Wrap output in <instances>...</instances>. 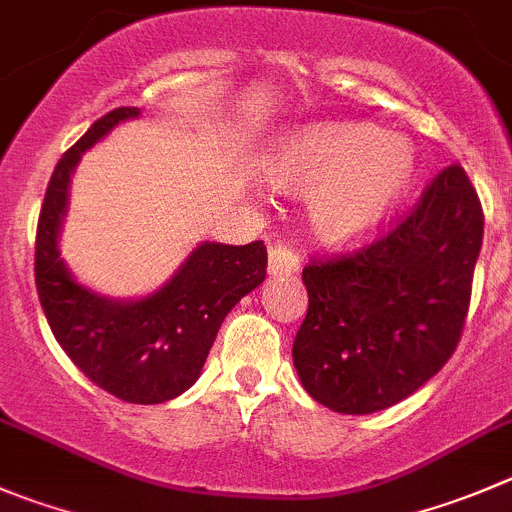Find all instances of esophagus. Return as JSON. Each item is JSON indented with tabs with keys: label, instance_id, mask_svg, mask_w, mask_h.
<instances>
[{
	"label": "esophagus",
	"instance_id": "34e87169",
	"mask_svg": "<svg viewBox=\"0 0 512 512\" xmlns=\"http://www.w3.org/2000/svg\"><path fill=\"white\" fill-rule=\"evenodd\" d=\"M299 256L286 246H271L269 248V276L281 279V276H294L299 274Z\"/></svg>",
	"mask_w": 512,
	"mask_h": 512
}]
</instances>
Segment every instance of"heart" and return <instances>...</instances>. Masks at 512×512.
<instances>
[{"instance_id": "b5f03b06", "label": "heart", "mask_w": 512, "mask_h": 512, "mask_svg": "<svg viewBox=\"0 0 512 512\" xmlns=\"http://www.w3.org/2000/svg\"><path fill=\"white\" fill-rule=\"evenodd\" d=\"M271 186L304 193L306 223L321 243L357 248L402 208L420 175L417 148L372 123L319 120L281 133L261 158Z\"/></svg>"}]
</instances>
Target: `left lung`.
<instances>
[{
    "label": "left lung",
    "mask_w": 512,
    "mask_h": 512,
    "mask_svg": "<svg viewBox=\"0 0 512 512\" xmlns=\"http://www.w3.org/2000/svg\"><path fill=\"white\" fill-rule=\"evenodd\" d=\"M480 246L478 193L450 165L387 238L306 266L309 309L291 349L306 392L342 415H372L435 377L460 342Z\"/></svg>",
    "instance_id": "left-lung-1"
}]
</instances>
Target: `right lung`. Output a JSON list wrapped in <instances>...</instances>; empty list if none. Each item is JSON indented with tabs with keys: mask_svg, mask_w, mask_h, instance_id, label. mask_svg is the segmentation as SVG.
<instances>
[{
	"mask_svg": "<svg viewBox=\"0 0 512 512\" xmlns=\"http://www.w3.org/2000/svg\"><path fill=\"white\" fill-rule=\"evenodd\" d=\"M140 107L102 115L67 150L47 186L37 223L34 281L50 329L87 379L133 405H160L196 384L228 311L266 279V246L201 241L150 294L115 299L80 284L60 256L70 180L90 148Z\"/></svg>",
	"mask_w": 512,
	"mask_h": 512,
	"instance_id": "1",
	"label": "right lung"
}]
</instances>
